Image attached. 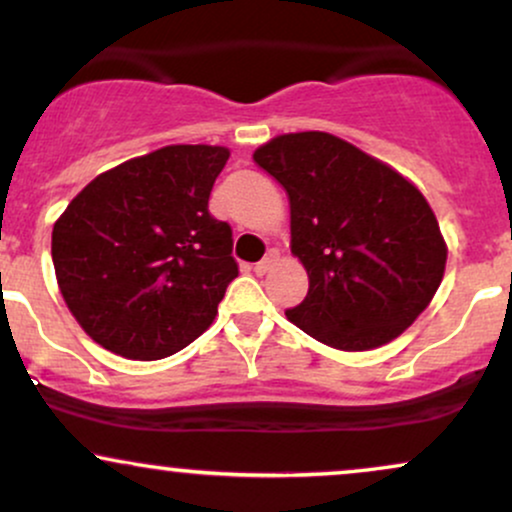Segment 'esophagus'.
<instances>
[{
	"instance_id": "esophagus-1",
	"label": "esophagus",
	"mask_w": 512,
	"mask_h": 512,
	"mask_svg": "<svg viewBox=\"0 0 512 512\" xmlns=\"http://www.w3.org/2000/svg\"><path fill=\"white\" fill-rule=\"evenodd\" d=\"M276 260H279V252H276V250H269L267 255H264V260H262V262H257L255 267H252V272H255L257 276L267 274L269 269H272L274 264H276Z\"/></svg>"
}]
</instances>
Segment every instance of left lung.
Segmentation results:
<instances>
[{
    "label": "left lung",
    "instance_id": "1",
    "mask_svg": "<svg viewBox=\"0 0 512 512\" xmlns=\"http://www.w3.org/2000/svg\"><path fill=\"white\" fill-rule=\"evenodd\" d=\"M252 159L286 190L291 250L310 279L286 317L338 350L379 348L403 334L432 303L448 255L420 190L319 131L279 135Z\"/></svg>",
    "mask_w": 512,
    "mask_h": 512
}]
</instances>
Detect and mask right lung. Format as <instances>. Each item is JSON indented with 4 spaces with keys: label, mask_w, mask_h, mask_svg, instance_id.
<instances>
[{
    "label": "right lung",
    "mask_w": 512,
    "mask_h": 512,
    "mask_svg": "<svg viewBox=\"0 0 512 512\" xmlns=\"http://www.w3.org/2000/svg\"><path fill=\"white\" fill-rule=\"evenodd\" d=\"M229 150L169 145L104 171L52 231L59 291L85 334L131 360H162L212 324L238 276L233 233L209 214Z\"/></svg>",
    "instance_id": "right-lung-1"
}]
</instances>
